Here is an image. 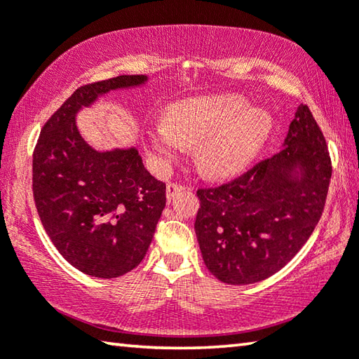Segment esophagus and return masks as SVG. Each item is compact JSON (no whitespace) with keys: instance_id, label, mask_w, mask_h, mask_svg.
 Here are the masks:
<instances>
[{"instance_id":"1","label":"esophagus","mask_w":359,"mask_h":359,"mask_svg":"<svg viewBox=\"0 0 359 359\" xmlns=\"http://www.w3.org/2000/svg\"><path fill=\"white\" fill-rule=\"evenodd\" d=\"M182 190H187V187L179 185V184H168V187H166V196H168V199H172L175 194H177Z\"/></svg>"}]
</instances>
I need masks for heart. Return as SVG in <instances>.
<instances>
[{
	"label": "heart",
	"instance_id": "obj_1",
	"mask_svg": "<svg viewBox=\"0 0 359 359\" xmlns=\"http://www.w3.org/2000/svg\"><path fill=\"white\" fill-rule=\"evenodd\" d=\"M272 126L269 112L250 107L241 95L193 96L168 106L165 123L149 131V147L158 165L166 166L184 151V145H194L199 171L212 179H226L250 165Z\"/></svg>",
	"mask_w": 359,
	"mask_h": 359
}]
</instances>
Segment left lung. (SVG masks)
I'll list each match as a JSON object with an SVG mask.
<instances>
[{"label": "left lung", "instance_id": "8db88e82", "mask_svg": "<svg viewBox=\"0 0 359 359\" xmlns=\"http://www.w3.org/2000/svg\"><path fill=\"white\" fill-rule=\"evenodd\" d=\"M331 172L323 133L301 104L280 151L229 184L198 190L194 233L208 269L229 285L280 271L317 226Z\"/></svg>", "mask_w": 359, "mask_h": 359}]
</instances>
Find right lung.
Segmentation results:
<instances>
[{
	"label": "right lung",
	"mask_w": 359,
	"mask_h": 359,
	"mask_svg": "<svg viewBox=\"0 0 359 359\" xmlns=\"http://www.w3.org/2000/svg\"><path fill=\"white\" fill-rule=\"evenodd\" d=\"M118 76L83 85L47 120L33 154V196L48 238L83 274L115 278L144 259L166 205V185L151 177L136 147L96 150L76 115L112 90L147 83Z\"/></svg>",
	"instance_id": "1"
}]
</instances>
